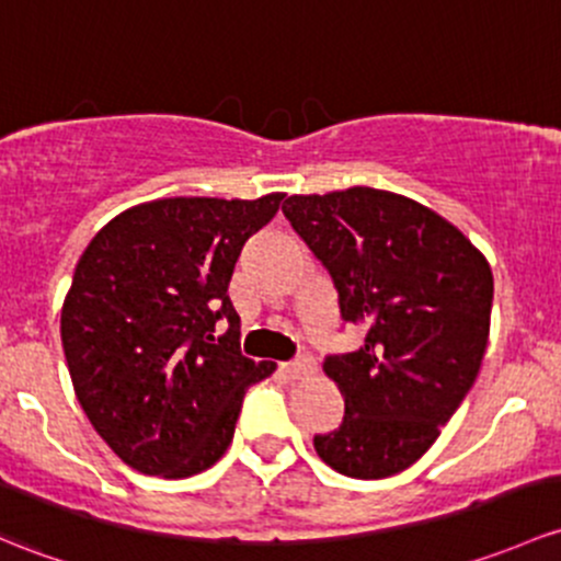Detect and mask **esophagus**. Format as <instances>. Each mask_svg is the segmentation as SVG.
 <instances>
[{
    "label": "esophagus",
    "mask_w": 561,
    "mask_h": 561,
    "mask_svg": "<svg viewBox=\"0 0 561 561\" xmlns=\"http://www.w3.org/2000/svg\"><path fill=\"white\" fill-rule=\"evenodd\" d=\"M282 374H285V379H290V381L306 379V376L314 374V359L300 357V359H296V363H285L282 365Z\"/></svg>",
    "instance_id": "1"
}]
</instances>
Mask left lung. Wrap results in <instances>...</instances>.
Here are the masks:
<instances>
[{"label": "left lung", "mask_w": 561, "mask_h": 561, "mask_svg": "<svg viewBox=\"0 0 561 561\" xmlns=\"http://www.w3.org/2000/svg\"><path fill=\"white\" fill-rule=\"evenodd\" d=\"M290 226L330 271L341 317L365 344L325 359L344 422L314 435L320 459L350 479H387L438 440L479 376L494 279L457 226L376 187L290 196Z\"/></svg>", "instance_id": "8db88e82"}]
</instances>
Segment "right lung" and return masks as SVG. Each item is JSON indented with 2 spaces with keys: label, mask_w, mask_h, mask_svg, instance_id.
<instances>
[{
  "label": "right lung",
  "mask_w": 561,
  "mask_h": 561,
  "mask_svg": "<svg viewBox=\"0 0 561 561\" xmlns=\"http://www.w3.org/2000/svg\"><path fill=\"white\" fill-rule=\"evenodd\" d=\"M282 198H158L112 217L80 255L64 355L82 411L128 468L163 479L211 468L244 392L276 370L241 355L228 285ZM217 319L229 320L222 336Z\"/></svg>",
  "instance_id": "obj_1"
}]
</instances>
